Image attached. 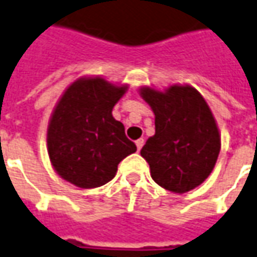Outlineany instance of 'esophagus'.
Instances as JSON below:
<instances>
[{
  "mask_svg": "<svg viewBox=\"0 0 257 257\" xmlns=\"http://www.w3.org/2000/svg\"><path fill=\"white\" fill-rule=\"evenodd\" d=\"M135 143H136V148H138V152H139L141 149H142V146H143V143H145V141H143V139H138Z\"/></svg>",
  "mask_w": 257,
  "mask_h": 257,
  "instance_id": "34e87169",
  "label": "esophagus"
}]
</instances>
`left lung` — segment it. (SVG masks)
<instances>
[{
	"label": "left lung",
	"instance_id": "obj_1",
	"mask_svg": "<svg viewBox=\"0 0 257 257\" xmlns=\"http://www.w3.org/2000/svg\"><path fill=\"white\" fill-rule=\"evenodd\" d=\"M155 114V135L141 151L152 179L172 193H187L214 170L221 135L207 101L194 87L173 84L165 91L141 87Z\"/></svg>",
	"mask_w": 257,
	"mask_h": 257
}]
</instances>
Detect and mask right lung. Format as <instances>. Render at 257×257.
Instances as JSON below:
<instances>
[{
    "instance_id": "right-lung-1",
    "label": "right lung",
    "mask_w": 257,
    "mask_h": 257,
    "mask_svg": "<svg viewBox=\"0 0 257 257\" xmlns=\"http://www.w3.org/2000/svg\"><path fill=\"white\" fill-rule=\"evenodd\" d=\"M128 84L104 77H80L64 90L48 125V153L55 172L80 188H95L112 180L119 162L135 153L112 108Z\"/></svg>"
}]
</instances>
